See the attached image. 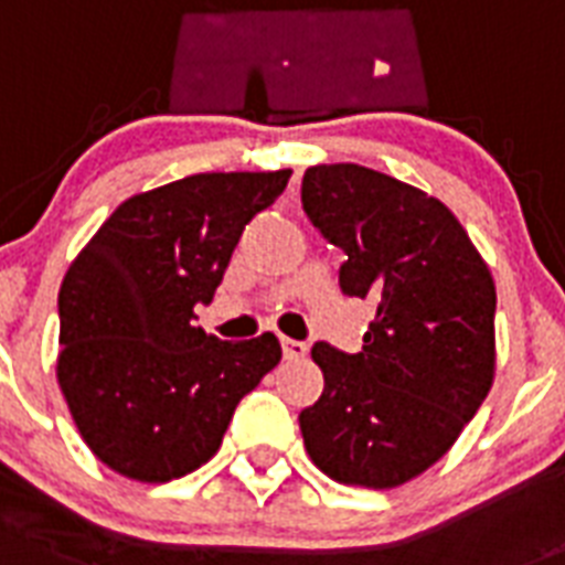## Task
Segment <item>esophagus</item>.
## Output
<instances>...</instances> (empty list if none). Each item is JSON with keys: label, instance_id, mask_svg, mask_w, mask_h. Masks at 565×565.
I'll use <instances>...</instances> for the list:
<instances>
[{"label": "esophagus", "instance_id": "obj_1", "mask_svg": "<svg viewBox=\"0 0 565 565\" xmlns=\"http://www.w3.org/2000/svg\"><path fill=\"white\" fill-rule=\"evenodd\" d=\"M281 351L287 360H305L307 356V345L305 342H298V339H281Z\"/></svg>", "mask_w": 565, "mask_h": 565}]
</instances>
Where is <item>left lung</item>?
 Instances as JSON below:
<instances>
[{"mask_svg": "<svg viewBox=\"0 0 565 565\" xmlns=\"http://www.w3.org/2000/svg\"><path fill=\"white\" fill-rule=\"evenodd\" d=\"M301 205L345 252L339 287L377 316L360 354L316 342L322 397L298 415L307 456L342 484L386 490L447 452L497 369V287L456 214L362 164H316Z\"/></svg>", "mask_w": 565, "mask_h": 565, "instance_id": "1", "label": "left lung"}]
</instances>
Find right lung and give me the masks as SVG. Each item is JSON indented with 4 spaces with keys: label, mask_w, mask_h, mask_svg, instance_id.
Returning a JSON list of instances; mask_svg holds the SVG:
<instances>
[{
    "label": "right lung",
    "mask_w": 565,
    "mask_h": 565,
    "mask_svg": "<svg viewBox=\"0 0 565 565\" xmlns=\"http://www.w3.org/2000/svg\"><path fill=\"white\" fill-rule=\"evenodd\" d=\"M290 171L194 173L124 200L60 284L57 383L86 447L116 473L171 481L223 444L237 403L281 360L275 333L194 328L243 228Z\"/></svg>",
    "instance_id": "add662e5"
}]
</instances>
